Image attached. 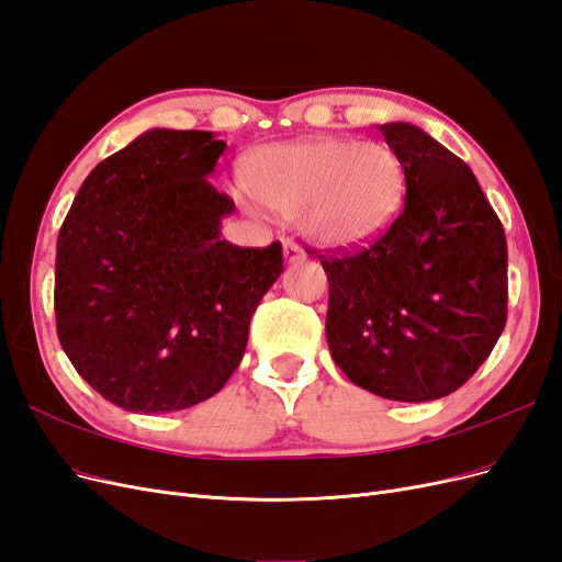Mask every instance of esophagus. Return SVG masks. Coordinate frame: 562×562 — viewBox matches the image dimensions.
<instances>
[{
  "label": "esophagus",
  "instance_id": "obj_1",
  "mask_svg": "<svg viewBox=\"0 0 562 562\" xmlns=\"http://www.w3.org/2000/svg\"><path fill=\"white\" fill-rule=\"evenodd\" d=\"M283 258H285L288 265H297V262L307 260V255H304V250L297 244H285L283 246Z\"/></svg>",
  "mask_w": 562,
  "mask_h": 562
}]
</instances>
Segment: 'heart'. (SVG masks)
<instances>
[{
	"mask_svg": "<svg viewBox=\"0 0 562 562\" xmlns=\"http://www.w3.org/2000/svg\"><path fill=\"white\" fill-rule=\"evenodd\" d=\"M241 182L255 203L297 220L304 236L326 248L370 241L398 215L405 196V168L394 149L337 135L255 149Z\"/></svg>",
	"mask_w": 562,
	"mask_h": 562,
	"instance_id": "b5f03b06",
	"label": "heart"
}]
</instances>
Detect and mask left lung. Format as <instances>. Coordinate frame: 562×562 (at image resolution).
Returning <instances> with one entry per match:
<instances>
[{
    "label": "left lung",
    "mask_w": 562,
    "mask_h": 562,
    "mask_svg": "<svg viewBox=\"0 0 562 562\" xmlns=\"http://www.w3.org/2000/svg\"><path fill=\"white\" fill-rule=\"evenodd\" d=\"M405 168V206L321 265L333 361L370 394L443 398L483 366L506 323V239L471 168L427 131L378 126Z\"/></svg>",
    "instance_id": "1"
}]
</instances>
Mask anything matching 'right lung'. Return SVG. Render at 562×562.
I'll use <instances>...</instances> for the list:
<instances>
[{
  "mask_svg": "<svg viewBox=\"0 0 562 562\" xmlns=\"http://www.w3.org/2000/svg\"><path fill=\"white\" fill-rule=\"evenodd\" d=\"M213 131L149 128L81 182L56 248V326L75 370L131 413L192 407L227 384L281 244L223 239L234 201L209 178Z\"/></svg>",
  "mask_w": 562,
  "mask_h": 562,
  "instance_id": "obj_1",
  "label": "right lung"
}]
</instances>
